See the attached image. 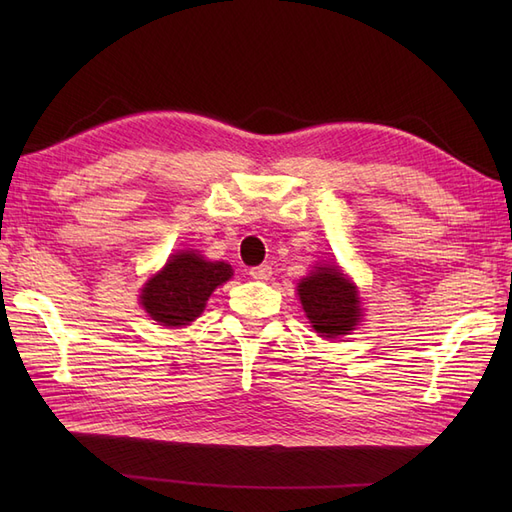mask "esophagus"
Listing matches in <instances>:
<instances>
[{"label":"esophagus","mask_w":512,"mask_h":512,"mask_svg":"<svg viewBox=\"0 0 512 512\" xmlns=\"http://www.w3.org/2000/svg\"><path fill=\"white\" fill-rule=\"evenodd\" d=\"M271 267L269 265H258V267H252L250 269V277L252 280H258V282H267L271 277Z\"/></svg>","instance_id":"1"}]
</instances>
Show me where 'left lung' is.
<instances>
[{
    "mask_svg": "<svg viewBox=\"0 0 512 512\" xmlns=\"http://www.w3.org/2000/svg\"><path fill=\"white\" fill-rule=\"evenodd\" d=\"M299 297L312 327L322 337H339L361 318L359 294L337 267H316L301 280Z\"/></svg>",
    "mask_w": 512,
    "mask_h": 512,
    "instance_id": "obj_1",
    "label": "left lung"
}]
</instances>
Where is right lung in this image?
I'll return each mask as SVG.
<instances>
[{"instance_id": "add662e5", "label": "right lung", "mask_w": 512, "mask_h": 512, "mask_svg": "<svg viewBox=\"0 0 512 512\" xmlns=\"http://www.w3.org/2000/svg\"><path fill=\"white\" fill-rule=\"evenodd\" d=\"M230 275L226 262H207L194 252H179L147 282L141 303L162 327H181L200 316L211 292L228 282Z\"/></svg>"}]
</instances>
